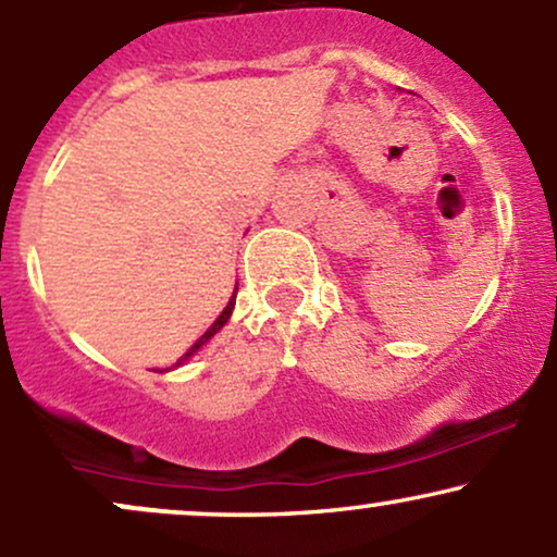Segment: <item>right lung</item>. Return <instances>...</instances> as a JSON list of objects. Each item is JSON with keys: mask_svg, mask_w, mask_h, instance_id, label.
I'll return each instance as SVG.
<instances>
[{"mask_svg": "<svg viewBox=\"0 0 557 557\" xmlns=\"http://www.w3.org/2000/svg\"><path fill=\"white\" fill-rule=\"evenodd\" d=\"M233 309H235V293H233V298H230V304L225 306V311H222V314H220V317H216V322L212 324V327H209L207 332H203V335H201V337H198V341H196L194 345H190V348H188V354H185V356H183V359H181V361H177V367H181V363H183V361H188V359H190V356H194V354H196V350H198V348H201V345H203V343H209V341H212V337L216 335V332H220L222 327H225V324H227V319H230V314H233Z\"/></svg>", "mask_w": 557, "mask_h": 557, "instance_id": "right-lung-1", "label": "right lung"}]
</instances>
